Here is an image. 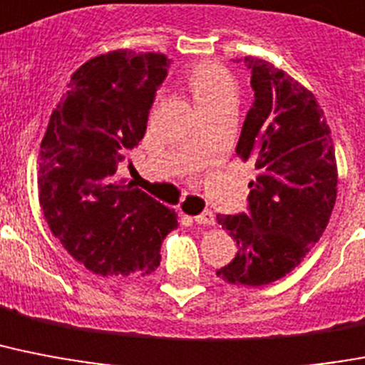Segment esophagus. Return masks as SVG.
<instances>
[{
    "mask_svg": "<svg viewBox=\"0 0 365 365\" xmlns=\"http://www.w3.org/2000/svg\"><path fill=\"white\" fill-rule=\"evenodd\" d=\"M192 221L198 225H213L215 223V215H213L212 212H202V213H198V215H195Z\"/></svg>",
    "mask_w": 365,
    "mask_h": 365,
    "instance_id": "esophagus-1",
    "label": "esophagus"
}]
</instances>
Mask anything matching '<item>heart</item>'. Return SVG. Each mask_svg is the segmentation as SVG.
<instances>
[{
  "label": "heart",
  "mask_w": 365,
  "mask_h": 365,
  "mask_svg": "<svg viewBox=\"0 0 365 365\" xmlns=\"http://www.w3.org/2000/svg\"><path fill=\"white\" fill-rule=\"evenodd\" d=\"M185 86L198 108L217 105L223 101H234V80L223 65L202 61L192 65L185 75Z\"/></svg>",
  "instance_id": "1"
}]
</instances>
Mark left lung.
Masks as SVG:
<instances>
[{"mask_svg":"<svg viewBox=\"0 0 365 365\" xmlns=\"http://www.w3.org/2000/svg\"><path fill=\"white\" fill-rule=\"evenodd\" d=\"M251 69L253 106L236 153L253 161L250 212L217 215L238 253L217 275L232 285L260 287L281 279L321 240L337 197L334 142L315 96L285 71L259 58Z\"/></svg>","mask_w":365,"mask_h":365,"instance_id":"obj_1","label":"left lung"}]
</instances>
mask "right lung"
Returning <instances> with one entry per match:
<instances>
[{"mask_svg": "<svg viewBox=\"0 0 365 365\" xmlns=\"http://www.w3.org/2000/svg\"><path fill=\"white\" fill-rule=\"evenodd\" d=\"M170 61L165 54L114 50L73 73L38 152V202L67 253L99 275H146L178 215L115 182L127 150L144 138L148 114Z\"/></svg>", "mask_w": 365, "mask_h": 365, "instance_id": "right-lung-1", "label": "right lung"}]
</instances>
